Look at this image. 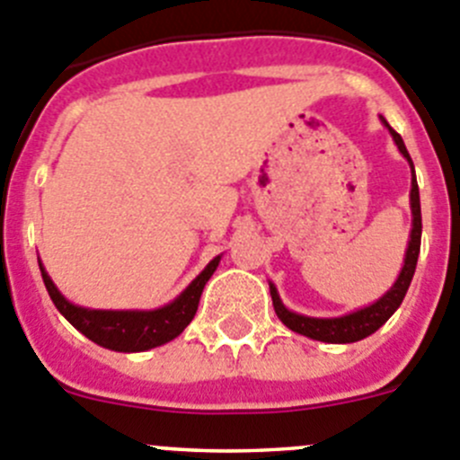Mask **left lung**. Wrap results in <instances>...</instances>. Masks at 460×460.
<instances>
[{
	"mask_svg": "<svg viewBox=\"0 0 460 460\" xmlns=\"http://www.w3.org/2000/svg\"><path fill=\"white\" fill-rule=\"evenodd\" d=\"M383 126L390 130L392 139H394L396 148L401 151L408 164H411V210H412V229H411V240H408V250H405L403 268H401L399 277L390 287V291L380 296L378 300L367 305L362 309H355L350 314H343V316L337 318H314L305 316V314H296L281 302L279 293H277L275 284L270 281V296H272V307H275V314L279 316V321L287 325L288 330L297 334H305L309 339H316V341L325 343H353L359 341V339L369 337L376 330L383 328L387 318L401 307L405 293H408V287H411L412 275H415L417 268V256H420V245H421V206H420V188H417L415 179V164L411 160V153L405 148L403 139H401L399 132L390 126L380 117Z\"/></svg>",
	"mask_w": 460,
	"mask_h": 460,
	"instance_id": "obj_1",
	"label": "left lung"
}]
</instances>
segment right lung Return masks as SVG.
I'll list each match as a JSON object with an SVG mask.
<instances>
[{
  "mask_svg": "<svg viewBox=\"0 0 460 460\" xmlns=\"http://www.w3.org/2000/svg\"><path fill=\"white\" fill-rule=\"evenodd\" d=\"M222 256H215L208 266L194 277L185 291L179 297H173L169 305L158 309H89L80 307L75 302L66 300L55 281L49 279L43 263L39 261L40 275H43L45 288L49 297L59 309L61 316L80 330L86 339L102 346V349L117 350V353H142L155 346L172 341L179 337L199 307V297L204 291L206 281L213 277V272L220 266Z\"/></svg>",
  "mask_w": 460,
  "mask_h": 460,
  "instance_id": "right-lung-1",
  "label": "right lung"
}]
</instances>
